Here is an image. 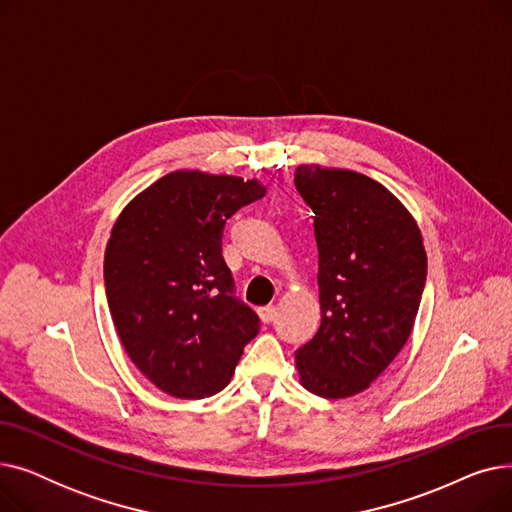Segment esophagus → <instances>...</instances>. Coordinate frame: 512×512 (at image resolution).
Masks as SVG:
<instances>
[{"label":"esophagus","instance_id":"esophagus-1","mask_svg":"<svg viewBox=\"0 0 512 512\" xmlns=\"http://www.w3.org/2000/svg\"><path fill=\"white\" fill-rule=\"evenodd\" d=\"M276 315H278V307L276 305H267V307L259 309V317H261L263 324H272V321L276 319Z\"/></svg>","mask_w":512,"mask_h":512}]
</instances>
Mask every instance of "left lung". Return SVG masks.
<instances>
[{"label": "left lung", "mask_w": 512, "mask_h": 512, "mask_svg": "<svg viewBox=\"0 0 512 512\" xmlns=\"http://www.w3.org/2000/svg\"><path fill=\"white\" fill-rule=\"evenodd\" d=\"M313 209L321 326L297 353L301 384L321 398L363 392L411 336L427 276L421 232L386 186L359 172L299 166Z\"/></svg>", "instance_id": "left-lung-1"}]
</instances>
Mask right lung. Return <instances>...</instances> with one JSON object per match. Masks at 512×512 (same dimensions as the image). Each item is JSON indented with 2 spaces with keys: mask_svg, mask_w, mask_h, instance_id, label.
<instances>
[{
  "mask_svg": "<svg viewBox=\"0 0 512 512\" xmlns=\"http://www.w3.org/2000/svg\"><path fill=\"white\" fill-rule=\"evenodd\" d=\"M265 195L257 180L178 170L134 197L112 228L103 278L124 351L159 390L205 398L259 332L222 257L226 220Z\"/></svg>",
  "mask_w": 512,
  "mask_h": 512,
  "instance_id": "obj_1",
  "label": "right lung"
}]
</instances>
